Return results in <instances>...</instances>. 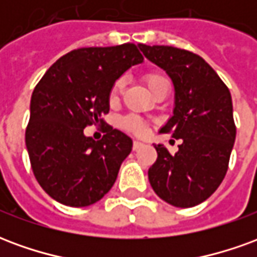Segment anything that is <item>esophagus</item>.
Masks as SVG:
<instances>
[{"label": "esophagus", "instance_id": "esophagus-1", "mask_svg": "<svg viewBox=\"0 0 257 257\" xmlns=\"http://www.w3.org/2000/svg\"><path fill=\"white\" fill-rule=\"evenodd\" d=\"M145 147V143H142V142H138V140H135L134 142V150L138 151L140 149H143Z\"/></svg>", "mask_w": 257, "mask_h": 257}]
</instances>
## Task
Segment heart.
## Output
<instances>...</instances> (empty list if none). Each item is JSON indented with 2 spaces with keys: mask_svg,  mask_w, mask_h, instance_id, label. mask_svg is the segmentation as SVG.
<instances>
[{
  "mask_svg": "<svg viewBox=\"0 0 257 257\" xmlns=\"http://www.w3.org/2000/svg\"><path fill=\"white\" fill-rule=\"evenodd\" d=\"M143 81H145V84L147 85V88L150 89V92L154 88H156L157 85L161 84L162 81H165V79L162 78L161 75H158V74H146L145 77H143ZM123 88V81L122 79H117L114 84H112L111 89H110V93H108V100L114 103V101L118 100V97L121 95V92H122ZM121 125H122L123 129H126L129 132H132L135 135H143L146 132V125L143 122V119L138 115H126L125 118H122V121H121Z\"/></svg>",
  "mask_w": 257,
  "mask_h": 257,
  "instance_id": "1",
  "label": "heart"
}]
</instances>
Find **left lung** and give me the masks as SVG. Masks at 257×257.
<instances>
[{"label": "left lung", "instance_id": "obj_1", "mask_svg": "<svg viewBox=\"0 0 257 257\" xmlns=\"http://www.w3.org/2000/svg\"><path fill=\"white\" fill-rule=\"evenodd\" d=\"M139 48L167 71L175 86L173 115L160 132L182 139L173 156L162 145H154L158 157L149 169V180L165 202L191 208L215 193L228 169L237 134L231 95L197 53L167 45Z\"/></svg>", "mask_w": 257, "mask_h": 257}]
</instances>
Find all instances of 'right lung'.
I'll use <instances>...</instances> for the list:
<instances>
[{"label": "right lung", "instance_id": "obj_1", "mask_svg": "<svg viewBox=\"0 0 257 257\" xmlns=\"http://www.w3.org/2000/svg\"><path fill=\"white\" fill-rule=\"evenodd\" d=\"M143 62L135 44L74 49L48 68L34 88L26 146L37 182L68 206H88L115 183L132 139L110 125L108 93L129 67ZM100 123L106 134L95 142L83 129Z\"/></svg>", "mask_w": 257, "mask_h": 257}]
</instances>
